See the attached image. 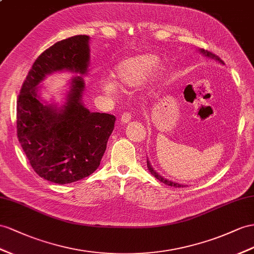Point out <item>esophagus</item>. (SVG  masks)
<instances>
[{"mask_svg": "<svg viewBox=\"0 0 254 254\" xmlns=\"http://www.w3.org/2000/svg\"><path fill=\"white\" fill-rule=\"evenodd\" d=\"M129 121H131V115L128 113H125L121 116V119H120L121 125H127V123H128Z\"/></svg>", "mask_w": 254, "mask_h": 254, "instance_id": "esophagus-1", "label": "esophagus"}]
</instances>
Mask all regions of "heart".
<instances>
[{"label":"heart","mask_w":254,"mask_h":254,"mask_svg":"<svg viewBox=\"0 0 254 254\" xmlns=\"http://www.w3.org/2000/svg\"><path fill=\"white\" fill-rule=\"evenodd\" d=\"M158 62V57L152 54H141L127 58L116 65L113 70V76L116 84L112 80H105L102 83V90L106 94L114 95L118 91L116 84L120 88L136 87L144 81L149 71ZM163 65H156L152 71L154 80H159L165 74Z\"/></svg>","instance_id":"1"}]
</instances>
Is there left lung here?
<instances>
[{
	"label": "left lung",
	"instance_id": "8db88e82",
	"mask_svg": "<svg viewBox=\"0 0 254 254\" xmlns=\"http://www.w3.org/2000/svg\"><path fill=\"white\" fill-rule=\"evenodd\" d=\"M198 53H199L200 55H203L204 57L208 58V59L214 60L216 62H219L220 64L224 65V62H223L222 60H221L218 56L209 53V51L204 50V49H198ZM147 167H148V171L150 172V173L153 175V176H154L155 178H157L158 180H160L161 183H163V184H165V185H167V186H170V187H175V188H185V187H186V185H181V184H178V183H175V181H172V180L167 179V178H164L163 176H162V175H160L157 171L154 170V168H153L152 165H151V163H150V161L148 160V158H147Z\"/></svg>",
	"mask_w": 254,
	"mask_h": 254
}]
</instances>
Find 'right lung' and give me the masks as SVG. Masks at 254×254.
<instances>
[{"instance_id":"add662e5","label":"right lung","mask_w":254,"mask_h":254,"mask_svg":"<svg viewBox=\"0 0 254 254\" xmlns=\"http://www.w3.org/2000/svg\"><path fill=\"white\" fill-rule=\"evenodd\" d=\"M90 37L56 43L37 58L17 101V135L34 172L50 183H75L96 171L115 127V116L91 113L82 96L90 67ZM59 71L78 73L60 103L41 97V82Z\"/></svg>"}]
</instances>
